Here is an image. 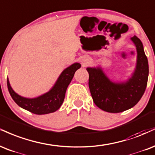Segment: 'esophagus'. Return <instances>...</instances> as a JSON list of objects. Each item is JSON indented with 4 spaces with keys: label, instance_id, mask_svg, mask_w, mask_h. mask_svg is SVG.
<instances>
[{
    "label": "esophagus",
    "instance_id": "esophagus-1",
    "mask_svg": "<svg viewBox=\"0 0 155 155\" xmlns=\"http://www.w3.org/2000/svg\"><path fill=\"white\" fill-rule=\"evenodd\" d=\"M87 64H88V62H87V60H86V61H83V62H82V64H83V66H85V65H86Z\"/></svg>",
    "mask_w": 155,
    "mask_h": 155
}]
</instances>
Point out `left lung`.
<instances>
[{
    "label": "left lung",
    "mask_w": 155,
    "mask_h": 155,
    "mask_svg": "<svg viewBox=\"0 0 155 155\" xmlns=\"http://www.w3.org/2000/svg\"><path fill=\"white\" fill-rule=\"evenodd\" d=\"M137 52L136 68L131 77L125 81L110 80L101 66L87 67L88 85L93 101L105 112L118 113L132 108L139 101L146 90L149 76V64L141 40L130 38Z\"/></svg>",
    "instance_id": "8db88e82"
}]
</instances>
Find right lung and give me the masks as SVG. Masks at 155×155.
Segmentation results:
<instances>
[{
  "instance_id": "right-lung-1",
  "label": "right lung",
  "mask_w": 155,
  "mask_h": 155,
  "mask_svg": "<svg viewBox=\"0 0 155 155\" xmlns=\"http://www.w3.org/2000/svg\"><path fill=\"white\" fill-rule=\"evenodd\" d=\"M81 64L75 62L64 69L48 92L35 98H26L19 95L13 90L7 78L9 94L15 102L21 108L36 114H45L56 112L62 104L68 85L74 77V72Z\"/></svg>"
}]
</instances>
